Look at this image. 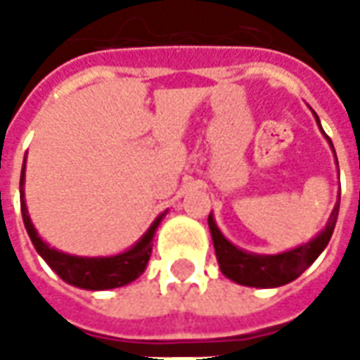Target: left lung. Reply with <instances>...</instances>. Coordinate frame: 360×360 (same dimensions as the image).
Masks as SVG:
<instances>
[{"instance_id": "8db88e82", "label": "left lung", "mask_w": 360, "mask_h": 360, "mask_svg": "<svg viewBox=\"0 0 360 360\" xmlns=\"http://www.w3.org/2000/svg\"><path fill=\"white\" fill-rule=\"evenodd\" d=\"M316 122H319V118H316ZM337 216H339V202H337L333 214L328 218L325 230L314 240L307 242V244L298 246L295 250H288V252L274 256L248 255V252L238 250L234 244H230L220 234V230L216 229L212 216H208V226H210V234H212L220 270L229 276L230 281L244 284V286L272 288V286H283V284L295 281L311 266L312 262L316 260V256L325 250V246L330 240L335 224H337Z\"/></svg>"}]
</instances>
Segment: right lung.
<instances>
[{
    "label": "right lung",
    "instance_id": "obj_1",
    "mask_svg": "<svg viewBox=\"0 0 360 360\" xmlns=\"http://www.w3.org/2000/svg\"><path fill=\"white\" fill-rule=\"evenodd\" d=\"M23 168H25V164H23ZM21 186H23V172L20 178V188ZM21 216H23V224L34 242L35 250L51 266V270L65 283L86 288V290H108V288L124 286V284L136 281L144 272L146 264L150 260L152 240H154L156 229L164 218V214H160L156 222L142 236V240L136 246H131L128 252H122L118 256H105V258H82V256L58 252V250L49 248L48 244L37 236L34 224L27 216V208L23 202V190H21Z\"/></svg>",
    "mask_w": 360,
    "mask_h": 360
}]
</instances>
